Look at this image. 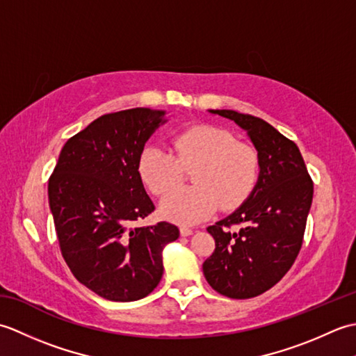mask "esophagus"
I'll return each mask as SVG.
<instances>
[{
  "instance_id": "obj_1",
  "label": "esophagus",
  "mask_w": 356,
  "mask_h": 356,
  "mask_svg": "<svg viewBox=\"0 0 356 356\" xmlns=\"http://www.w3.org/2000/svg\"><path fill=\"white\" fill-rule=\"evenodd\" d=\"M191 234H193V229L188 228V226H182V228H180V236L182 237H190Z\"/></svg>"
}]
</instances>
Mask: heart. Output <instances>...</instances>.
Returning a JSON list of instances; mask_svg holds the SVG:
<instances>
[{
    "label": "heart",
    "instance_id": "heart-1",
    "mask_svg": "<svg viewBox=\"0 0 356 356\" xmlns=\"http://www.w3.org/2000/svg\"><path fill=\"white\" fill-rule=\"evenodd\" d=\"M193 168V186L172 191L161 203L162 216L179 225L200 223L218 205L225 211L238 208L259 184L261 161L251 143L214 125L186 128L172 138L171 151L148 147L139 157L143 184L157 195L174 190L184 170Z\"/></svg>",
    "mask_w": 356,
    "mask_h": 356
}]
</instances>
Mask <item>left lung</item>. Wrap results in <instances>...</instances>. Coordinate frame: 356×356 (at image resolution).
Returning a JSON list of instances; mask_svg holds the SVG:
<instances>
[{
	"instance_id": "8db88e82",
	"label": "left lung",
	"mask_w": 356,
	"mask_h": 356,
	"mask_svg": "<svg viewBox=\"0 0 356 356\" xmlns=\"http://www.w3.org/2000/svg\"><path fill=\"white\" fill-rule=\"evenodd\" d=\"M234 120L259 151L261 170L252 194L209 226L216 240L203 274L214 291L245 300L266 292L291 269L303 245L314 182L298 147L266 120L234 110H209ZM241 228L231 232V225Z\"/></svg>"
}]
</instances>
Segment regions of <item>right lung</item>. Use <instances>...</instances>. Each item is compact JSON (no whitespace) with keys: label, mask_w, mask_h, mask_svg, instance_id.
Returning a JSON list of instances; mask_svg holds the SVG:
<instances>
[{"label":"right lung","mask_w":356,"mask_h":356,"mask_svg":"<svg viewBox=\"0 0 356 356\" xmlns=\"http://www.w3.org/2000/svg\"><path fill=\"white\" fill-rule=\"evenodd\" d=\"M163 110L130 108L93 120L65 142L49 179L61 254L79 283L110 301H136L163 274L162 251L177 240L168 222L138 226L154 211L139 174Z\"/></svg>","instance_id":"1"}]
</instances>
